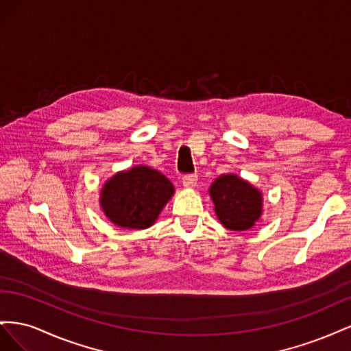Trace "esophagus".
Returning <instances> with one entry per match:
<instances>
[{"instance_id": "34e87169", "label": "esophagus", "mask_w": 351, "mask_h": 351, "mask_svg": "<svg viewBox=\"0 0 351 351\" xmlns=\"http://www.w3.org/2000/svg\"><path fill=\"white\" fill-rule=\"evenodd\" d=\"M197 184V176L195 174H189L183 177V186L186 189H193Z\"/></svg>"}]
</instances>
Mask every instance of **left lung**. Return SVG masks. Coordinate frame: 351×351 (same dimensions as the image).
Returning <instances> with one entry per match:
<instances>
[{
  "label": "left lung",
  "mask_w": 351,
  "mask_h": 351,
  "mask_svg": "<svg viewBox=\"0 0 351 351\" xmlns=\"http://www.w3.org/2000/svg\"><path fill=\"white\" fill-rule=\"evenodd\" d=\"M209 196L217 218L231 231L250 230L262 217V192L237 174L215 178L209 187Z\"/></svg>",
  "instance_id": "obj_1"
}]
</instances>
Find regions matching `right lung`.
<instances>
[{
    "instance_id": "1",
    "label": "right lung",
    "mask_w": 351,
    "mask_h": 351,
    "mask_svg": "<svg viewBox=\"0 0 351 351\" xmlns=\"http://www.w3.org/2000/svg\"><path fill=\"white\" fill-rule=\"evenodd\" d=\"M174 192L173 183L158 169L134 165L115 173L104 183L99 206L114 226L145 230L155 224Z\"/></svg>"
}]
</instances>
